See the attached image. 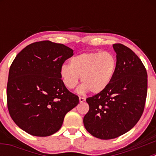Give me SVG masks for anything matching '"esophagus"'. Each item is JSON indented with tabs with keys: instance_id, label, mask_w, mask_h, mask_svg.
<instances>
[{
	"instance_id": "esophagus-1",
	"label": "esophagus",
	"mask_w": 156,
	"mask_h": 156,
	"mask_svg": "<svg viewBox=\"0 0 156 156\" xmlns=\"http://www.w3.org/2000/svg\"><path fill=\"white\" fill-rule=\"evenodd\" d=\"M86 101V98H83V97H79V101L80 103H83Z\"/></svg>"
}]
</instances>
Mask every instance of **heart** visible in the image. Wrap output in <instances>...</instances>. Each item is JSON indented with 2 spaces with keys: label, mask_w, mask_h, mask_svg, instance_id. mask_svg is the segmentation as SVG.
<instances>
[{
  "label": "heart",
  "mask_w": 156,
  "mask_h": 156,
  "mask_svg": "<svg viewBox=\"0 0 156 156\" xmlns=\"http://www.w3.org/2000/svg\"><path fill=\"white\" fill-rule=\"evenodd\" d=\"M117 67V57L108 51L83 53L72 57L69 65L60 68L61 79L66 87L74 89L79 77L82 84L78 89L79 94L89 90L94 94L104 91L115 75Z\"/></svg>",
  "instance_id": "1"
}]
</instances>
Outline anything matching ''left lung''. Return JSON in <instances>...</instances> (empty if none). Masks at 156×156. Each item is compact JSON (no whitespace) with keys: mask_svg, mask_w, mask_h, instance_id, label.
I'll use <instances>...</instances> for the list:
<instances>
[{"mask_svg":"<svg viewBox=\"0 0 156 156\" xmlns=\"http://www.w3.org/2000/svg\"><path fill=\"white\" fill-rule=\"evenodd\" d=\"M113 48L117 67L112 82L86 100L89 110L84 127L101 139H114L132 129L142 115L147 92V74L140 58L122 44H114Z\"/></svg>","mask_w":156,"mask_h":156,"instance_id":"left-lung-1","label":"left lung"}]
</instances>
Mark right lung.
Here are the masks:
<instances>
[{
  "mask_svg": "<svg viewBox=\"0 0 156 156\" xmlns=\"http://www.w3.org/2000/svg\"><path fill=\"white\" fill-rule=\"evenodd\" d=\"M73 51L51 41L32 43L12 62L7 83L9 112L20 128L35 136L58 131L79 98L66 88L60 68Z\"/></svg>",
  "mask_w": 156,
  "mask_h": 156,
  "instance_id": "1",
  "label": "right lung"
}]
</instances>
